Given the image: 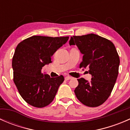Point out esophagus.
<instances>
[{"label": "esophagus", "mask_w": 130, "mask_h": 130, "mask_svg": "<svg viewBox=\"0 0 130 130\" xmlns=\"http://www.w3.org/2000/svg\"><path fill=\"white\" fill-rule=\"evenodd\" d=\"M71 78H72V77H70V76H67V77H65V79L66 80H69L71 79Z\"/></svg>", "instance_id": "obj_1"}]
</instances>
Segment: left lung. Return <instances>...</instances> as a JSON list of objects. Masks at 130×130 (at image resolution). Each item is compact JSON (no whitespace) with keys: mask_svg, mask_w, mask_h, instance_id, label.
I'll use <instances>...</instances> for the list:
<instances>
[{"mask_svg":"<svg viewBox=\"0 0 130 130\" xmlns=\"http://www.w3.org/2000/svg\"><path fill=\"white\" fill-rule=\"evenodd\" d=\"M70 45H77L83 54L80 68L89 69L90 82L77 79L74 92L80 102L89 107L103 104L109 97L118 75L120 58L111 41L95 34L73 36Z\"/></svg>","mask_w":130,"mask_h":130,"instance_id":"8db88e82","label":"left lung"}]
</instances>
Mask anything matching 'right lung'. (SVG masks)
Segmentation results:
<instances>
[{
    "label": "right lung",
    "mask_w": 130,
    "mask_h": 130,
    "mask_svg": "<svg viewBox=\"0 0 130 130\" xmlns=\"http://www.w3.org/2000/svg\"><path fill=\"white\" fill-rule=\"evenodd\" d=\"M69 38L32 36L17 46L12 63L14 82L23 99L30 105L43 107L54 99L63 76L51 78L41 70L52 63L51 57Z\"/></svg>",
    "instance_id": "1"
}]
</instances>
